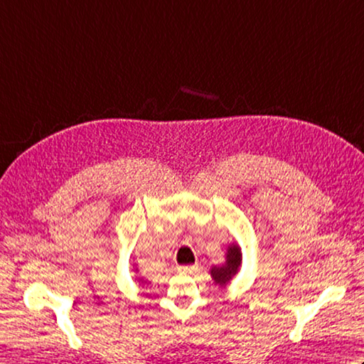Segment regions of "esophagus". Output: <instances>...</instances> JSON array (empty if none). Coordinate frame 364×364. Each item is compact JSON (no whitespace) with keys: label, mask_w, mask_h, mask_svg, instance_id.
<instances>
[{"label":"esophagus","mask_w":364,"mask_h":364,"mask_svg":"<svg viewBox=\"0 0 364 364\" xmlns=\"http://www.w3.org/2000/svg\"><path fill=\"white\" fill-rule=\"evenodd\" d=\"M198 270L197 264H191V266H178V272H183V274H194Z\"/></svg>","instance_id":"obj_1"}]
</instances>
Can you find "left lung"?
I'll use <instances>...</instances> for the list:
<instances>
[{
  "instance_id": "8db88e82",
  "label": "left lung",
  "mask_w": 364,
  "mask_h": 364,
  "mask_svg": "<svg viewBox=\"0 0 364 364\" xmlns=\"http://www.w3.org/2000/svg\"><path fill=\"white\" fill-rule=\"evenodd\" d=\"M242 261V255L241 249L235 244L228 247V253H227V262L220 267H213L211 269V275L214 278L215 283L219 284H225L231 280V277L236 275L239 266H241Z\"/></svg>"
}]
</instances>
